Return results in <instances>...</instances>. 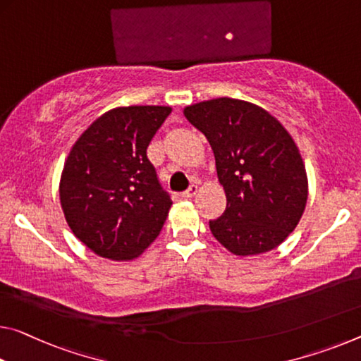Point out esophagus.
Masks as SVG:
<instances>
[{"instance_id":"34e87169","label":"esophagus","mask_w":361,"mask_h":361,"mask_svg":"<svg viewBox=\"0 0 361 361\" xmlns=\"http://www.w3.org/2000/svg\"><path fill=\"white\" fill-rule=\"evenodd\" d=\"M197 191H199V188H197V185H191L190 188H188V190L181 194L183 197H186V199H191V197H194L197 194Z\"/></svg>"}]
</instances>
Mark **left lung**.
Returning <instances> with one entry per match:
<instances>
[{
  "mask_svg": "<svg viewBox=\"0 0 361 361\" xmlns=\"http://www.w3.org/2000/svg\"><path fill=\"white\" fill-rule=\"evenodd\" d=\"M183 114L207 138L226 210L209 221L223 247L239 257L268 252L304 215L308 178L293 136L276 117L249 101L216 98Z\"/></svg>",
  "mask_w": 361,
  "mask_h": 361,
  "instance_id": "obj_1",
  "label": "left lung"
}]
</instances>
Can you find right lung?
<instances>
[{
  "instance_id": "1",
  "label": "right lung",
  "mask_w": 361,
  "mask_h": 361,
  "mask_svg": "<svg viewBox=\"0 0 361 361\" xmlns=\"http://www.w3.org/2000/svg\"><path fill=\"white\" fill-rule=\"evenodd\" d=\"M170 106L116 107L80 135L59 181L66 221L87 247L109 260H133L149 247L171 201L146 156Z\"/></svg>"
}]
</instances>
